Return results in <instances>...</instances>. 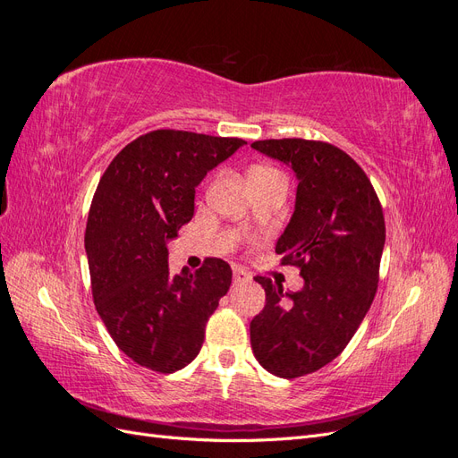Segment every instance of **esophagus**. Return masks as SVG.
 I'll return each instance as SVG.
<instances>
[{
    "label": "esophagus",
    "mask_w": 458,
    "mask_h": 458,
    "mask_svg": "<svg viewBox=\"0 0 458 458\" xmlns=\"http://www.w3.org/2000/svg\"><path fill=\"white\" fill-rule=\"evenodd\" d=\"M248 281H252V276L248 275L246 271H242V269H234V271H233V283H234V284L248 283Z\"/></svg>",
    "instance_id": "esophagus-1"
}]
</instances>
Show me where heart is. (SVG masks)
<instances>
[{"mask_svg": "<svg viewBox=\"0 0 458 458\" xmlns=\"http://www.w3.org/2000/svg\"><path fill=\"white\" fill-rule=\"evenodd\" d=\"M259 168H266V165H259Z\"/></svg>", "mask_w": 458, "mask_h": 458, "instance_id": "b5f03b06", "label": "heart"}]
</instances>
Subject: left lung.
<instances>
[{
  "mask_svg": "<svg viewBox=\"0 0 458 458\" xmlns=\"http://www.w3.org/2000/svg\"><path fill=\"white\" fill-rule=\"evenodd\" d=\"M252 147L298 177L294 214L275 252L303 276L298 293L256 276L266 306L250 323L252 352L275 377L298 378L336 359L365 318L378 288L384 214L367 174L342 148L296 137Z\"/></svg>",
  "mask_w": 458,
  "mask_h": 458,
  "instance_id": "8db88e82",
  "label": "left lung"
}]
</instances>
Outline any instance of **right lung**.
<instances>
[{
    "instance_id": "1",
    "label": "right lung",
    "mask_w": 458,
    "mask_h": 458,
    "mask_svg": "<svg viewBox=\"0 0 458 458\" xmlns=\"http://www.w3.org/2000/svg\"><path fill=\"white\" fill-rule=\"evenodd\" d=\"M244 143L155 130L123 147L97 185L86 225L91 294L108 335L137 365L170 374L202 348L233 271L208 258L195 273L170 275L168 242L195 214L204 175Z\"/></svg>"
}]
</instances>
